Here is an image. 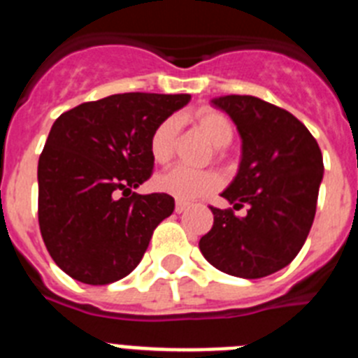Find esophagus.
Here are the masks:
<instances>
[{
  "instance_id": "obj_1",
  "label": "esophagus",
  "mask_w": 358,
  "mask_h": 358,
  "mask_svg": "<svg viewBox=\"0 0 358 358\" xmlns=\"http://www.w3.org/2000/svg\"><path fill=\"white\" fill-rule=\"evenodd\" d=\"M188 202H181V201H177L176 202V213H182V211L188 210Z\"/></svg>"
}]
</instances>
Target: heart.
<instances>
[{
  "instance_id": "heart-1",
  "label": "heart",
  "mask_w": 358,
  "mask_h": 358,
  "mask_svg": "<svg viewBox=\"0 0 358 358\" xmlns=\"http://www.w3.org/2000/svg\"><path fill=\"white\" fill-rule=\"evenodd\" d=\"M189 120L199 127V131L217 148L227 147L235 138V127L224 113L217 109H199L189 116ZM176 131L177 122L166 118L159 122L148 138V152L154 163L166 164L176 150ZM220 154V150H217ZM218 176L211 170H189L185 166H173L166 172L159 173L154 179L157 192L166 194L177 201L186 202L202 195L211 194L218 186Z\"/></svg>"
}]
</instances>
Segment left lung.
Listing matches in <instances>:
<instances>
[{
  "instance_id": "1",
  "label": "left lung",
  "mask_w": 358,
  "mask_h": 358,
  "mask_svg": "<svg viewBox=\"0 0 358 358\" xmlns=\"http://www.w3.org/2000/svg\"><path fill=\"white\" fill-rule=\"evenodd\" d=\"M235 122L242 161L222 197L245 217L211 206L213 227L199 242L213 267L256 280L287 267L301 251L314 222L322 154L308 129L289 110L249 94L215 98Z\"/></svg>"
}]
</instances>
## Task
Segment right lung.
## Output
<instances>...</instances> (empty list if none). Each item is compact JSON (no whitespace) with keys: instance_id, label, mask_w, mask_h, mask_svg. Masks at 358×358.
Masks as SVG:
<instances>
[{"instance_id":"obj_1","label":"right lung","mask_w":358,"mask_h":358,"mask_svg":"<svg viewBox=\"0 0 358 358\" xmlns=\"http://www.w3.org/2000/svg\"><path fill=\"white\" fill-rule=\"evenodd\" d=\"M189 94L123 93L62 113L37 166L39 227L59 267L87 285L131 274L173 211L166 194L138 195L152 176L148 138Z\"/></svg>"}]
</instances>
